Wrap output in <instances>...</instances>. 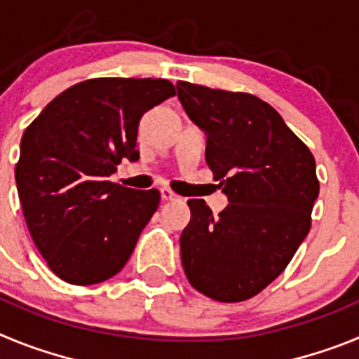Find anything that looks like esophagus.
I'll return each instance as SVG.
<instances>
[{
  "label": "esophagus",
  "mask_w": 359,
  "mask_h": 359,
  "mask_svg": "<svg viewBox=\"0 0 359 359\" xmlns=\"http://www.w3.org/2000/svg\"><path fill=\"white\" fill-rule=\"evenodd\" d=\"M160 194H161V199H163V201H172V199H180V196L174 194L172 190L167 189V187L160 189Z\"/></svg>",
  "instance_id": "34e87169"
}]
</instances>
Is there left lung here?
I'll list each match as a JSON object with an SVG mask.
<instances>
[{
	"label": "left lung",
	"instance_id": "obj_1",
	"mask_svg": "<svg viewBox=\"0 0 359 359\" xmlns=\"http://www.w3.org/2000/svg\"><path fill=\"white\" fill-rule=\"evenodd\" d=\"M177 98L207 135V163L228 205L212 214L189 199L180 237L192 287L217 302H243L286 269L311 228L320 192L315 156L273 107L255 95L180 81Z\"/></svg>",
	"mask_w": 359,
	"mask_h": 359
}]
</instances>
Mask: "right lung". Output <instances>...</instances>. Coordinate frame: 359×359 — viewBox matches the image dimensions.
Listing matches in <instances>:
<instances>
[{
  "mask_svg": "<svg viewBox=\"0 0 359 359\" xmlns=\"http://www.w3.org/2000/svg\"><path fill=\"white\" fill-rule=\"evenodd\" d=\"M176 95L165 79H90L57 95L25 129L15 183L28 231L53 273L90 286L129 261L160 192L107 177L136 161L145 111Z\"/></svg>",
  "mask_w": 359,
  "mask_h": 359,
  "instance_id": "right-lung-1",
  "label": "right lung"
}]
</instances>
